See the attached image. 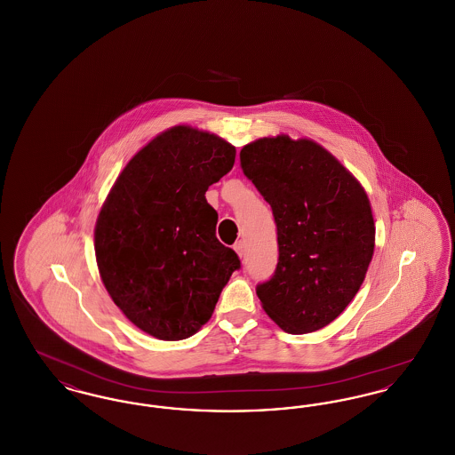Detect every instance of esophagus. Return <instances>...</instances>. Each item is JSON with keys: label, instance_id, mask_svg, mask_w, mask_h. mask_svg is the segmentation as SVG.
Listing matches in <instances>:
<instances>
[{"label": "esophagus", "instance_id": "esophagus-1", "mask_svg": "<svg viewBox=\"0 0 455 455\" xmlns=\"http://www.w3.org/2000/svg\"><path fill=\"white\" fill-rule=\"evenodd\" d=\"M234 249H235V252H237L240 258H243V256H245V243H243L242 240H238V242H235Z\"/></svg>", "mask_w": 455, "mask_h": 455}]
</instances>
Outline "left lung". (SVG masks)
<instances>
[{
  "instance_id": "1",
  "label": "left lung",
  "mask_w": 455,
  "mask_h": 455,
  "mask_svg": "<svg viewBox=\"0 0 455 455\" xmlns=\"http://www.w3.org/2000/svg\"><path fill=\"white\" fill-rule=\"evenodd\" d=\"M240 167L276 223L278 264L256 286L262 308L290 334L323 329L355 299L373 256L363 188L310 140L262 138L242 148Z\"/></svg>"
}]
</instances>
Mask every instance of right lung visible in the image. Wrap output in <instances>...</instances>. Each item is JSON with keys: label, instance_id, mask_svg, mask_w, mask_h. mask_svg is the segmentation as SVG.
<instances>
[{"label": "right lung", "instance_id": "right-lung-1", "mask_svg": "<svg viewBox=\"0 0 455 455\" xmlns=\"http://www.w3.org/2000/svg\"><path fill=\"white\" fill-rule=\"evenodd\" d=\"M235 162L215 134L175 126L131 158L95 227L102 282L131 323L177 341L206 324L232 273L234 249L218 240L206 191Z\"/></svg>", "mask_w": 455, "mask_h": 455}]
</instances>
